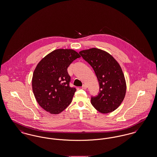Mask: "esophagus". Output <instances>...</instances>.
<instances>
[{
    "instance_id": "34e87169",
    "label": "esophagus",
    "mask_w": 157,
    "mask_h": 157,
    "mask_svg": "<svg viewBox=\"0 0 157 157\" xmlns=\"http://www.w3.org/2000/svg\"><path fill=\"white\" fill-rule=\"evenodd\" d=\"M82 88L83 90H85V89H86V88H87V85H86V84H83V85H82Z\"/></svg>"
}]
</instances>
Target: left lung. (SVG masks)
Masks as SVG:
<instances>
[{
  "instance_id": "obj_1",
  "label": "left lung",
  "mask_w": 157,
  "mask_h": 157,
  "mask_svg": "<svg viewBox=\"0 0 157 157\" xmlns=\"http://www.w3.org/2000/svg\"><path fill=\"white\" fill-rule=\"evenodd\" d=\"M79 53L94 69L99 84V92L91 97V104L101 113L113 112L121 104L127 90L120 64L109 53L98 48L83 50Z\"/></svg>"
}]
</instances>
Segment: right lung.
<instances>
[{"mask_svg": "<svg viewBox=\"0 0 157 157\" xmlns=\"http://www.w3.org/2000/svg\"><path fill=\"white\" fill-rule=\"evenodd\" d=\"M80 57L73 49H59L38 63L33 74L32 90L37 103L46 111L58 114L71 103L76 90L69 86L67 69Z\"/></svg>", "mask_w": 157, "mask_h": 157, "instance_id": "right-lung-1", "label": "right lung"}]
</instances>
